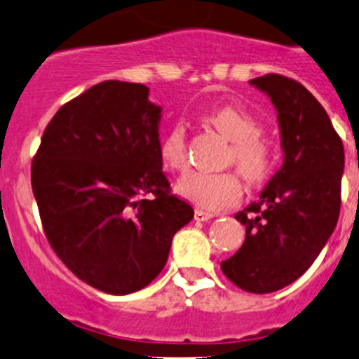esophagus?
<instances>
[{
	"label": "esophagus",
	"instance_id": "34e87169",
	"mask_svg": "<svg viewBox=\"0 0 359 359\" xmlns=\"http://www.w3.org/2000/svg\"><path fill=\"white\" fill-rule=\"evenodd\" d=\"M212 217H215V213L203 212V210H196V212H194V220H198V222H206V220H210Z\"/></svg>",
	"mask_w": 359,
	"mask_h": 359
}]
</instances>
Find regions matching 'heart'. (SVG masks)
<instances>
[{"mask_svg":"<svg viewBox=\"0 0 359 359\" xmlns=\"http://www.w3.org/2000/svg\"><path fill=\"white\" fill-rule=\"evenodd\" d=\"M217 132L233 142L229 163H234L250 184H259L273 168V151L269 142L260 135L259 121L248 111L238 106H220L205 114ZM159 159L172 172H182L187 166L186 132L182 125H173L159 140ZM177 193L184 200L206 212H220L240 201L243 186L234 172L203 173L193 172L177 182Z\"/></svg>","mask_w":359,"mask_h":359,"instance_id":"b5f03b06","label":"heart"}]
</instances>
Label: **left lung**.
<instances>
[{
  "instance_id": "obj_1",
  "label": "left lung",
  "mask_w": 359,
  "mask_h": 359,
  "mask_svg": "<svg viewBox=\"0 0 359 359\" xmlns=\"http://www.w3.org/2000/svg\"><path fill=\"white\" fill-rule=\"evenodd\" d=\"M278 112L283 166L234 219L241 248L220 262L236 287L271 293L302 276L334 233L340 212L344 146L327 111L300 83L280 74L250 79Z\"/></svg>"
}]
</instances>
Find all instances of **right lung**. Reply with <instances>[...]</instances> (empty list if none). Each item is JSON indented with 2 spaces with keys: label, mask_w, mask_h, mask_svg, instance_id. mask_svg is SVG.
Returning <instances> with one entry per match:
<instances>
[{
  "label": "right lung",
  "mask_w": 359,
  "mask_h": 359,
  "mask_svg": "<svg viewBox=\"0 0 359 359\" xmlns=\"http://www.w3.org/2000/svg\"><path fill=\"white\" fill-rule=\"evenodd\" d=\"M159 121L146 85L109 79L57 111L32 159L50 245L79 280L111 295L147 287L194 217L170 194Z\"/></svg>",
  "instance_id": "right-lung-1"
}]
</instances>
